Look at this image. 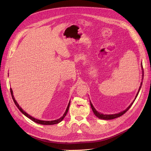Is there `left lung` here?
<instances>
[{
    "label": "left lung",
    "mask_w": 151,
    "mask_h": 151,
    "mask_svg": "<svg viewBox=\"0 0 151 151\" xmlns=\"http://www.w3.org/2000/svg\"><path fill=\"white\" fill-rule=\"evenodd\" d=\"M141 67H142V79H143V76H144V71H143V68H142V63H141ZM142 84V83L141 82V86H140V87H139L138 92V93H137V96H136V97H135V99H134V100L133 101V102L129 105V106L127 108V109H125V110H124L123 111H121V113H117V114H102V113H100L98 112L96 109H95V108L93 106V105H92V104L91 101H90V104H91L92 109V111H93V112L94 114L96 115L97 117H99V119H104V120L113 119H115V118H117V117H120V116H122L124 114H125V113L127 111L130 109V108L131 107V106L133 105V102L134 101V100H135V99H137V96H138V93H139V91H140V89H141V88Z\"/></svg>",
    "instance_id": "left-lung-1"
}]
</instances>
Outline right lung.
I'll use <instances>...</instances> for the list:
<instances>
[{
  "mask_svg": "<svg viewBox=\"0 0 151 151\" xmlns=\"http://www.w3.org/2000/svg\"><path fill=\"white\" fill-rule=\"evenodd\" d=\"M10 92H11V94H12V99H13V101H14V103L15 104L16 106H17V108L19 109L20 111H21L24 115H25L26 117H27L28 118H29L30 119H31L32 121H34V122H36V123H37V124H42V125H54V124H58V123L60 122L63 119V118H64V117H65L66 114H67V112H68V109H69V106H70V101L69 103H68V106H67V109H66V111H65V113L63 114V115L61 117H60L59 119H58L54 120V121H41V120L37 119H35V118H34V117H32L31 116H30L29 114H28L26 112H25L24 111V110L19 106V105H18V104L17 102V101H16V100L14 99V96H13V91H12V88H10Z\"/></svg>",
  "mask_w": 151,
  "mask_h": 151,
  "instance_id": "1",
  "label": "right lung"
}]
</instances>
